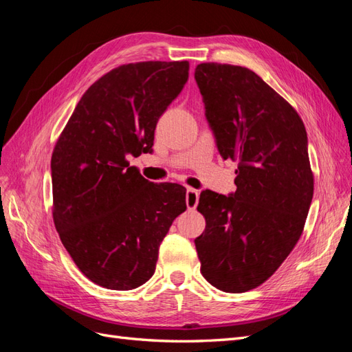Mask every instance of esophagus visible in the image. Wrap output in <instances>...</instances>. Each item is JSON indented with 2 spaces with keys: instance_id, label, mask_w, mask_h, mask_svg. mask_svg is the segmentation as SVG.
Wrapping results in <instances>:
<instances>
[{
  "instance_id": "34e87169",
  "label": "esophagus",
  "mask_w": 352,
  "mask_h": 352,
  "mask_svg": "<svg viewBox=\"0 0 352 352\" xmlns=\"http://www.w3.org/2000/svg\"><path fill=\"white\" fill-rule=\"evenodd\" d=\"M198 199H199V192H198V190L189 188L186 190V206H188V210H195V207L198 206Z\"/></svg>"
}]
</instances>
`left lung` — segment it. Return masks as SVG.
<instances>
[{"label":"left lung","mask_w":352,"mask_h":352,"mask_svg":"<svg viewBox=\"0 0 352 352\" xmlns=\"http://www.w3.org/2000/svg\"><path fill=\"white\" fill-rule=\"evenodd\" d=\"M195 79L219 153L238 162L235 194L199 195L201 273L223 292H247L280 267L302 235L314 192L305 126L247 67L201 63Z\"/></svg>","instance_id":"8db88e82"}]
</instances>
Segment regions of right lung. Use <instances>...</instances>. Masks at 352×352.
<instances>
[{"label": "right lung", "instance_id": "1", "mask_svg": "<svg viewBox=\"0 0 352 352\" xmlns=\"http://www.w3.org/2000/svg\"><path fill=\"white\" fill-rule=\"evenodd\" d=\"M189 61H140L82 95L51 157L52 219L87 278L129 291L150 280L160 243L186 210V189L154 184L127 155L150 153L157 122L188 80Z\"/></svg>", "mask_w": 352, "mask_h": 352}]
</instances>
